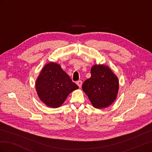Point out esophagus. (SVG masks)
<instances>
[{
    "label": "esophagus",
    "instance_id": "1",
    "mask_svg": "<svg viewBox=\"0 0 152 152\" xmlns=\"http://www.w3.org/2000/svg\"><path fill=\"white\" fill-rule=\"evenodd\" d=\"M77 84L78 85V86H79L80 88L82 87V82L81 80H79L77 82Z\"/></svg>",
    "mask_w": 152,
    "mask_h": 152
}]
</instances>
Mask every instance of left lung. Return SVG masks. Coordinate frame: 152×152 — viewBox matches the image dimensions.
Wrapping results in <instances>:
<instances>
[{"instance_id": "8db88e82", "label": "left lung", "mask_w": 152, "mask_h": 152, "mask_svg": "<svg viewBox=\"0 0 152 152\" xmlns=\"http://www.w3.org/2000/svg\"><path fill=\"white\" fill-rule=\"evenodd\" d=\"M91 73V77L82 84V90L94 108H107L117 98L118 78L111 69L104 65H93Z\"/></svg>"}]
</instances>
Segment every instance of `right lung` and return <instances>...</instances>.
Wrapping results in <instances>:
<instances>
[{"label":"right lung","instance_id":"obj_1","mask_svg":"<svg viewBox=\"0 0 152 152\" xmlns=\"http://www.w3.org/2000/svg\"><path fill=\"white\" fill-rule=\"evenodd\" d=\"M39 99L50 108H58L72 91L79 89L58 63L50 62L41 70L35 82Z\"/></svg>","mask_w":152,"mask_h":152}]
</instances>
